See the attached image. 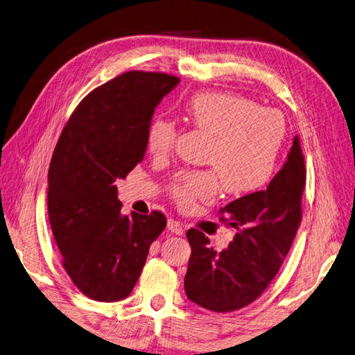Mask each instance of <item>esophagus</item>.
Listing matches in <instances>:
<instances>
[{
	"label": "esophagus",
	"mask_w": 355,
	"mask_h": 355,
	"mask_svg": "<svg viewBox=\"0 0 355 355\" xmlns=\"http://www.w3.org/2000/svg\"><path fill=\"white\" fill-rule=\"evenodd\" d=\"M167 227H168V231H171L173 234H178V236H182L184 231H185L182 223H180L179 220H176V219H168Z\"/></svg>",
	"instance_id": "obj_1"
}]
</instances>
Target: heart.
<instances>
[{
  "label": "heart",
  "instance_id": "obj_1",
  "mask_svg": "<svg viewBox=\"0 0 355 355\" xmlns=\"http://www.w3.org/2000/svg\"><path fill=\"white\" fill-rule=\"evenodd\" d=\"M187 119L211 136L205 162L214 170L184 171L171 184V196L180 208L214 199L220 190L245 196L268 184L285 137V118L279 110L234 93L204 92L184 104ZM175 122L157 116L147 130V148L165 156L175 147Z\"/></svg>",
  "mask_w": 355,
  "mask_h": 355
}]
</instances>
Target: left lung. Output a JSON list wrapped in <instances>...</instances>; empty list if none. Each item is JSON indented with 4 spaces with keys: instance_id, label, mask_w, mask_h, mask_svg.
Masks as SVG:
<instances>
[{
    "instance_id": "8db88e82",
    "label": "left lung",
    "mask_w": 355,
    "mask_h": 355,
    "mask_svg": "<svg viewBox=\"0 0 355 355\" xmlns=\"http://www.w3.org/2000/svg\"><path fill=\"white\" fill-rule=\"evenodd\" d=\"M306 168L295 136L286 162L266 190L220 208V220L236 228L228 248L216 251L199 230H188L191 256L184 279L187 297L196 305L230 313L254 302L280 270L302 220Z\"/></svg>"
}]
</instances>
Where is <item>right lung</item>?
Returning <instances> with one entry per match:
<instances>
[{
    "label": "right lung",
    "mask_w": 355,
    "mask_h": 355,
    "mask_svg": "<svg viewBox=\"0 0 355 355\" xmlns=\"http://www.w3.org/2000/svg\"><path fill=\"white\" fill-rule=\"evenodd\" d=\"M176 76L127 71L90 92L71 113L49 168L47 208L62 266L87 297L118 302L133 291L167 219L121 213L116 179L147 150L155 108Z\"/></svg>",
    "instance_id": "1"
}]
</instances>
